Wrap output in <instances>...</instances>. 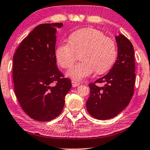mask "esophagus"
<instances>
[{
	"mask_svg": "<svg viewBox=\"0 0 150 150\" xmlns=\"http://www.w3.org/2000/svg\"><path fill=\"white\" fill-rule=\"evenodd\" d=\"M71 82H72L73 87H77V86H79L80 84H81V83H80V82L75 81H72Z\"/></svg>",
	"mask_w": 150,
	"mask_h": 150,
	"instance_id": "obj_1",
	"label": "esophagus"
}]
</instances>
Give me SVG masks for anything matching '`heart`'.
Returning a JSON list of instances; mask_svg holds the SVG:
<instances>
[{"label":"heart","mask_w":150,"mask_h":150,"mask_svg":"<svg viewBox=\"0 0 150 150\" xmlns=\"http://www.w3.org/2000/svg\"><path fill=\"white\" fill-rule=\"evenodd\" d=\"M81 62L73 65L67 75L79 81L89 77L96 71L101 74L106 72L117 57V46L110 38L91 28L82 29L71 33L69 42H62L56 49V57L62 68L70 67L81 52Z\"/></svg>","instance_id":"b5f03b06"}]
</instances>
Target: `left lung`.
Returning a JSON list of instances; mask_svg holds the SVG:
<instances>
[{
	"mask_svg": "<svg viewBox=\"0 0 150 150\" xmlns=\"http://www.w3.org/2000/svg\"><path fill=\"white\" fill-rule=\"evenodd\" d=\"M118 57L107 74L94 83L89 84L90 93L86 108L89 115L99 120L113 118L124 110L130 102L134 93L135 66L134 48L125 35L115 36ZM96 82H104L98 87Z\"/></svg>",
	"mask_w": 150,
	"mask_h": 150,
	"instance_id": "left-lung-1",
	"label": "left lung"
}]
</instances>
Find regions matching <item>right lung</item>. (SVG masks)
Here are the masks:
<instances>
[{
    "label": "right lung",
    "instance_id": "right-lung-1",
    "mask_svg": "<svg viewBox=\"0 0 150 150\" xmlns=\"http://www.w3.org/2000/svg\"><path fill=\"white\" fill-rule=\"evenodd\" d=\"M62 23L40 24L33 29L13 56L15 93L23 111L34 120L46 122L58 117L71 81L57 65V29Z\"/></svg>",
    "mask_w": 150,
    "mask_h": 150
}]
</instances>
